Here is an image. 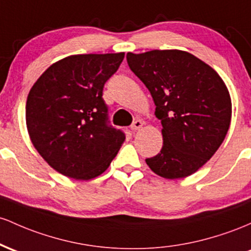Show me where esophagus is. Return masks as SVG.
Listing matches in <instances>:
<instances>
[{"instance_id": "esophagus-1", "label": "esophagus", "mask_w": 251, "mask_h": 251, "mask_svg": "<svg viewBox=\"0 0 251 251\" xmlns=\"http://www.w3.org/2000/svg\"><path fill=\"white\" fill-rule=\"evenodd\" d=\"M143 125H145V123H143V121L136 120V121H134L133 125H131V129H133V130H139V129L142 128Z\"/></svg>"}]
</instances>
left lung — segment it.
<instances>
[{"instance_id": "8db88e82", "label": "left lung", "mask_w": 251, "mask_h": 251, "mask_svg": "<svg viewBox=\"0 0 251 251\" xmlns=\"http://www.w3.org/2000/svg\"><path fill=\"white\" fill-rule=\"evenodd\" d=\"M129 67L142 80L161 121L163 145L146 159L165 179H181L205 165L221 147L231 122L229 90L212 67L180 50L126 53Z\"/></svg>"}]
</instances>
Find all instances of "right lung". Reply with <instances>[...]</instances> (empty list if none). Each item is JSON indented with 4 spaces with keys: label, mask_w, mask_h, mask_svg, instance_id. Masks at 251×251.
Listing matches in <instances>:
<instances>
[{
    "label": "right lung",
    "mask_w": 251,
    "mask_h": 251,
    "mask_svg": "<svg viewBox=\"0 0 251 251\" xmlns=\"http://www.w3.org/2000/svg\"><path fill=\"white\" fill-rule=\"evenodd\" d=\"M125 53L75 54L52 64L30 89L26 125L30 141L53 170L90 180L110 166L125 142L123 131L108 125L105 81Z\"/></svg>",
    "instance_id": "right-lung-1"
}]
</instances>
